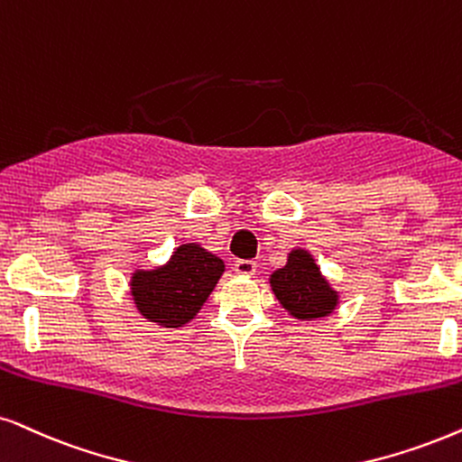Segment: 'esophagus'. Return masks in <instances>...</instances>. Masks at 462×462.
Returning <instances> with one entry per match:
<instances>
[{"mask_svg": "<svg viewBox=\"0 0 462 462\" xmlns=\"http://www.w3.org/2000/svg\"><path fill=\"white\" fill-rule=\"evenodd\" d=\"M255 271H258V264L254 260H236L235 262V273L241 274V277H254Z\"/></svg>", "mask_w": 462, "mask_h": 462, "instance_id": "esophagus-1", "label": "esophagus"}]
</instances>
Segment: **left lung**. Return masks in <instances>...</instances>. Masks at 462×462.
Returning a JSON list of instances; mask_svg holds the SVG:
<instances>
[{
	"label": "left lung",
	"instance_id": "8db88e82",
	"mask_svg": "<svg viewBox=\"0 0 462 462\" xmlns=\"http://www.w3.org/2000/svg\"><path fill=\"white\" fill-rule=\"evenodd\" d=\"M271 288L282 307L296 319H322L338 305V291L330 288L313 255L291 249L288 264L271 274Z\"/></svg>",
	"mask_w": 462,
	"mask_h": 462
}]
</instances>
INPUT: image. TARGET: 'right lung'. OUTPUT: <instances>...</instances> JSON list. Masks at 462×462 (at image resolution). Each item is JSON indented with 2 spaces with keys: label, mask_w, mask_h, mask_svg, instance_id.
<instances>
[{
  "label": "right lung",
  "mask_w": 462,
  "mask_h": 462,
  "mask_svg": "<svg viewBox=\"0 0 462 462\" xmlns=\"http://www.w3.org/2000/svg\"><path fill=\"white\" fill-rule=\"evenodd\" d=\"M224 271V260L200 245H179L163 266L132 273L134 305L149 322L180 328L196 318Z\"/></svg>",
  "instance_id": "add662e5"
}]
</instances>
